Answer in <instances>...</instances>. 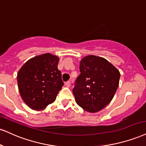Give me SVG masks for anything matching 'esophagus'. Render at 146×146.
<instances>
[{
  "label": "esophagus",
  "mask_w": 146,
  "mask_h": 146,
  "mask_svg": "<svg viewBox=\"0 0 146 146\" xmlns=\"http://www.w3.org/2000/svg\"><path fill=\"white\" fill-rule=\"evenodd\" d=\"M65 86L67 88H69L70 86H71V82H70L69 81H68V82H66L65 83Z\"/></svg>",
  "instance_id": "obj_1"
}]
</instances>
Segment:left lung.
<instances>
[{
	"label": "left lung",
	"mask_w": 146,
	"mask_h": 146,
	"mask_svg": "<svg viewBox=\"0 0 146 146\" xmlns=\"http://www.w3.org/2000/svg\"><path fill=\"white\" fill-rule=\"evenodd\" d=\"M80 71L73 90L77 104L90 113L101 111L115 95L120 72L104 58L94 55L81 60Z\"/></svg>",
	"instance_id": "left-lung-1"
}]
</instances>
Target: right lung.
Instances as JSON below:
<instances>
[{"label": "right lung", "instance_id": "right-lung-1", "mask_svg": "<svg viewBox=\"0 0 146 146\" xmlns=\"http://www.w3.org/2000/svg\"><path fill=\"white\" fill-rule=\"evenodd\" d=\"M59 58L50 53L29 59L17 75V84L23 101L32 110H44L54 103L63 84L58 69Z\"/></svg>", "mask_w": 146, "mask_h": 146}]
</instances>
